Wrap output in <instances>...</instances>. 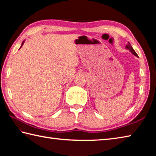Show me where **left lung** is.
Returning a JSON list of instances; mask_svg holds the SVG:
<instances>
[{"label":"left lung","mask_w":156,"mask_h":156,"mask_svg":"<svg viewBox=\"0 0 156 156\" xmlns=\"http://www.w3.org/2000/svg\"><path fill=\"white\" fill-rule=\"evenodd\" d=\"M126 48L129 49V50L130 51L131 53H132L133 55H136V57H138V55H137V53H136V52H135V51L133 50V48H132V46H131V44H130V43H129V42H128V44H127L126 45Z\"/></svg>","instance_id":"left-lung-1"}]
</instances>
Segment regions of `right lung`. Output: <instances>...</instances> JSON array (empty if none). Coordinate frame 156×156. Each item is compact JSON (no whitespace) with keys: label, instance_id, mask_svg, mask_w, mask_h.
<instances>
[{"label":"right lung","instance_id":"obj_1","mask_svg":"<svg viewBox=\"0 0 156 156\" xmlns=\"http://www.w3.org/2000/svg\"><path fill=\"white\" fill-rule=\"evenodd\" d=\"M23 44H24V41H23V43H22V45H21V46H20V48L22 47V46H23Z\"/></svg>","mask_w":156,"mask_h":156}]
</instances>
